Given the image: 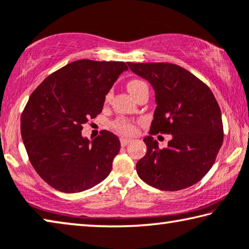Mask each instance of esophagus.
<instances>
[{
    "label": "esophagus",
    "mask_w": 249,
    "mask_h": 249,
    "mask_svg": "<svg viewBox=\"0 0 249 249\" xmlns=\"http://www.w3.org/2000/svg\"><path fill=\"white\" fill-rule=\"evenodd\" d=\"M120 141H121V145H122V146H125V145H127L132 140L126 139V137H121Z\"/></svg>",
    "instance_id": "esophagus-1"
}]
</instances>
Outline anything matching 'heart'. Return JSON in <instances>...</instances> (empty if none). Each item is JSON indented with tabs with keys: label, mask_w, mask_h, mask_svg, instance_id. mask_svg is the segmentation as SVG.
Segmentation results:
<instances>
[{
	"label": "heart",
	"mask_w": 249,
	"mask_h": 249,
	"mask_svg": "<svg viewBox=\"0 0 249 249\" xmlns=\"http://www.w3.org/2000/svg\"><path fill=\"white\" fill-rule=\"evenodd\" d=\"M144 85H146L144 82L139 81V80H133L127 84V89H128V92L131 93V95H133V94L135 93L137 89ZM109 97H110V94H108V95L106 96V101H108ZM115 127L120 132L126 133V134H131V133L135 132V127H134V125L128 123V122H126V121H117L115 124Z\"/></svg>",
	"instance_id": "b5f03b06"
}]
</instances>
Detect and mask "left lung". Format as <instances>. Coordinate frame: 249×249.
<instances>
[{
	"instance_id": "left-lung-1",
	"label": "left lung",
	"mask_w": 249,
	"mask_h": 249,
	"mask_svg": "<svg viewBox=\"0 0 249 249\" xmlns=\"http://www.w3.org/2000/svg\"><path fill=\"white\" fill-rule=\"evenodd\" d=\"M152 85L156 108L149 134H171L160 149L146 136L137 174L161 191H179L199 181L212 168L223 144L222 113L214 94L187 70L169 63H127Z\"/></svg>"
}]
</instances>
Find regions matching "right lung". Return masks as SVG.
<instances>
[{"label": "right lung", "mask_w": 249, "mask_h": 249, "mask_svg": "<svg viewBox=\"0 0 249 249\" xmlns=\"http://www.w3.org/2000/svg\"><path fill=\"white\" fill-rule=\"evenodd\" d=\"M125 71L124 62L78 60L47 76L30 96L21 117L22 140L31 164L50 186L78 193L108 176L120 140L103 131L89 141L82 129L102 112Z\"/></svg>", "instance_id": "add662e5"}]
</instances>
